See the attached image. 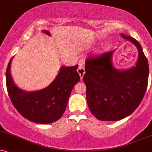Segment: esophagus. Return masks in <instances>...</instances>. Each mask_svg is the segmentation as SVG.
Here are the masks:
<instances>
[{"label": "esophagus", "instance_id": "1", "mask_svg": "<svg viewBox=\"0 0 152 152\" xmlns=\"http://www.w3.org/2000/svg\"><path fill=\"white\" fill-rule=\"evenodd\" d=\"M77 72H78V73H79L80 78H81V79H83V77H84V75H85V67H84L83 65H79V67H78V69H77Z\"/></svg>", "mask_w": 152, "mask_h": 152}]
</instances>
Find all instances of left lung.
<instances>
[{
	"mask_svg": "<svg viewBox=\"0 0 152 152\" xmlns=\"http://www.w3.org/2000/svg\"><path fill=\"white\" fill-rule=\"evenodd\" d=\"M136 46L138 59L134 67L124 70L114 67V51L90 55L85 60L84 83L91 113L101 121H117L138 107L147 88L149 64L142 46L132 37L121 34Z\"/></svg>",
	"mask_w": 152,
	"mask_h": 152,
	"instance_id": "left-lung-1",
	"label": "left lung"
}]
</instances>
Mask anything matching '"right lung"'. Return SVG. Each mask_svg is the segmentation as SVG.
<instances>
[{"label":"right lung","instance_id":"1","mask_svg":"<svg viewBox=\"0 0 152 152\" xmlns=\"http://www.w3.org/2000/svg\"><path fill=\"white\" fill-rule=\"evenodd\" d=\"M42 32L50 35L48 30ZM10 59L6 69V86L12 104L23 117L38 124H50L62 117L73 87L80 81L77 69L62 66L56 78L50 85L41 90L26 92L17 87L10 74Z\"/></svg>","mask_w":152,"mask_h":152}]
</instances>
